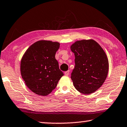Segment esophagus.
Segmentation results:
<instances>
[{"mask_svg":"<svg viewBox=\"0 0 127 127\" xmlns=\"http://www.w3.org/2000/svg\"><path fill=\"white\" fill-rule=\"evenodd\" d=\"M64 74H65V76H68L69 74V71H65V72H64Z\"/></svg>","mask_w":127,"mask_h":127,"instance_id":"obj_1","label":"esophagus"}]
</instances>
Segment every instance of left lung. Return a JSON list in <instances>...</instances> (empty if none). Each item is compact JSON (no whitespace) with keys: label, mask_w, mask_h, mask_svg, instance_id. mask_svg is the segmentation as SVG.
<instances>
[{"label":"left lung","mask_w":127,"mask_h":127,"mask_svg":"<svg viewBox=\"0 0 127 127\" xmlns=\"http://www.w3.org/2000/svg\"><path fill=\"white\" fill-rule=\"evenodd\" d=\"M75 67L71 79L76 90L84 94H92L105 81L108 72V60L103 49L94 40H81L72 44Z\"/></svg>","instance_id":"1"}]
</instances>
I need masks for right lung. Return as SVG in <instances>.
Instances as JSON below:
<instances>
[{
  "label": "right lung",
  "instance_id": "1",
  "mask_svg": "<svg viewBox=\"0 0 127 127\" xmlns=\"http://www.w3.org/2000/svg\"><path fill=\"white\" fill-rule=\"evenodd\" d=\"M59 46L57 42L37 41L28 48L22 58L21 76L28 88L36 94L46 96L51 93L64 75L55 59Z\"/></svg>",
  "mask_w": 127,
  "mask_h": 127
}]
</instances>
